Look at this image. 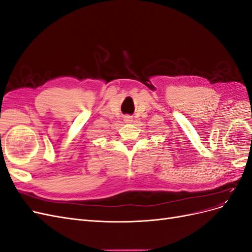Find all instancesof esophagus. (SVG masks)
Wrapping results in <instances>:
<instances>
[{
  "mask_svg": "<svg viewBox=\"0 0 252 252\" xmlns=\"http://www.w3.org/2000/svg\"><path fill=\"white\" fill-rule=\"evenodd\" d=\"M124 121H125V123H131V122H133V119L131 116H125Z\"/></svg>",
  "mask_w": 252,
  "mask_h": 252,
  "instance_id": "esophagus-1",
  "label": "esophagus"
}]
</instances>
